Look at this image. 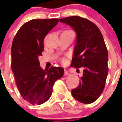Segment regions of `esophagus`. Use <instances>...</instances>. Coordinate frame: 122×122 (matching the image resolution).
Here are the masks:
<instances>
[{
  "label": "esophagus",
  "mask_w": 122,
  "mask_h": 122,
  "mask_svg": "<svg viewBox=\"0 0 122 122\" xmlns=\"http://www.w3.org/2000/svg\"><path fill=\"white\" fill-rule=\"evenodd\" d=\"M64 74L65 75V76H67V75H68L69 74L68 72V71L66 70H64Z\"/></svg>",
  "instance_id": "obj_1"
}]
</instances>
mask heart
Wrapping results in <instances>:
<instances>
[{"mask_svg": "<svg viewBox=\"0 0 122 122\" xmlns=\"http://www.w3.org/2000/svg\"><path fill=\"white\" fill-rule=\"evenodd\" d=\"M62 62H63H63H65V59H62Z\"/></svg>", "mask_w": 122, "mask_h": 122, "instance_id": "1", "label": "heart"}]
</instances>
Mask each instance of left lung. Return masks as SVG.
Instances as JSON below:
<instances>
[{
	"label": "left lung",
	"instance_id": "left-lung-1",
	"mask_svg": "<svg viewBox=\"0 0 122 122\" xmlns=\"http://www.w3.org/2000/svg\"><path fill=\"white\" fill-rule=\"evenodd\" d=\"M59 21L76 31L77 43L71 66L84 69L79 84L71 90L72 95L82 103H93L103 92L108 74V52L102 33L93 22L78 16Z\"/></svg>",
	"mask_w": 122,
	"mask_h": 122
}]
</instances>
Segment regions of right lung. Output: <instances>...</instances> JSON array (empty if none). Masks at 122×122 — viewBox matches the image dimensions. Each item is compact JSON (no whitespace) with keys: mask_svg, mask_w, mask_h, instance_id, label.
<instances>
[{"mask_svg":"<svg viewBox=\"0 0 122 122\" xmlns=\"http://www.w3.org/2000/svg\"><path fill=\"white\" fill-rule=\"evenodd\" d=\"M58 19H32L24 24L13 38L11 70L19 93L33 105L44 103L51 97L54 84L64 73L62 67L43 70L38 57L44 51V38Z\"/></svg>","mask_w":122,"mask_h":122,"instance_id":"obj_1","label":"right lung"}]
</instances>
